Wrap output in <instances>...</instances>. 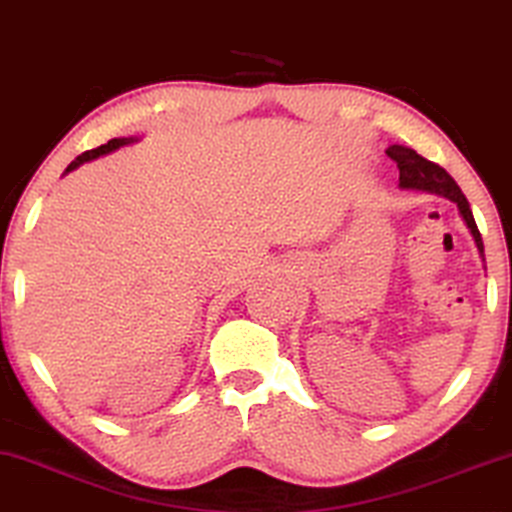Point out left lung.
<instances>
[{"label": "left lung", "instance_id": "1", "mask_svg": "<svg viewBox=\"0 0 512 512\" xmlns=\"http://www.w3.org/2000/svg\"><path fill=\"white\" fill-rule=\"evenodd\" d=\"M385 154L395 161L399 168V187L402 189H420V191H432V194H441L455 201L459 212L466 221V226L471 228L473 240L478 244V251L483 254V238H480V231L476 226V219H473L469 201L462 194V189L457 187V182L446 173V168H441L434 161L420 157L416 150L404 145H390Z\"/></svg>", "mask_w": 512, "mask_h": 512}]
</instances>
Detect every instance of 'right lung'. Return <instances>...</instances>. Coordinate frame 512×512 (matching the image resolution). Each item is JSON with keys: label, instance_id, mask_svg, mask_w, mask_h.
<instances>
[{"label": "right lung", "instance_id": "obj_1", "mask_svg": "<svg viewBox=\"0 0 512 512\" xmlns=\"http://www.w3.org/2000/svg\"><path fill=\"white\" fill-rule=\"evenodd\" d=\"M131 140H133V138H113V140H108L106 145L94 147V150L83 152V154H80V157H76V161H71L69 168H66V173H71L73 168H78L80 164H85V161H92V159H96V157H101V154L113 152V150H117V147H122V145H129Z\"/></svg>", "mask_w": 512, "mask_h": 512}]
</instances>
